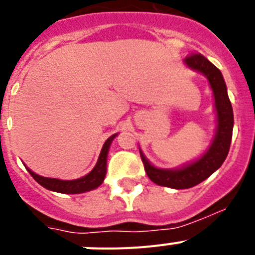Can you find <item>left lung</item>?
Listing matches in <instances>:
<instances>
[{"instance_id": "8db88e82", "label": "left lung", "mask_w": 255, "mask_h": 255, "mask_svg": "<svg viewBox=\"0 0 255 255\" xmlns=\"http://www.w3.org/2000/svg\"><path fill=\"white\" fill-rule=\"evenodd\" d=\"M185 64L191 69L197 70L208 78L213 96H215L216 111H217V132L215 140L203 154L202 158L179 170H161L147 161L140 152L145 173L154 184L172 189H189L204 181L216 170L221 167L229 154L230 144L233 138L234 114L233 106L227 96V88L224 76L215 65L209 62L200 53H190L185 58Z\"/></svg>"}]
</instances>
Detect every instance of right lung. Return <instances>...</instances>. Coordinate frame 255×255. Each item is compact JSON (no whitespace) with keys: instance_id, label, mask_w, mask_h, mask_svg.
Masks as SVG:
<instances>
[{"instance_id":"add662e5","label":"right lung","mask_w":255,"mask_h":255,"mask_svg":"<svg viewBox=\"0 0 255 255\" xmlns=\"http://www.w3.org/2000/svg\"><path fill=\"white\" fill-rule=\"evenodd\" d=\"M117 134L112 135L103 144V148L101 150L100 158L97 162L96 167L91 172L85 175L84 177L76 180H58V179H48V177L39 176L33 171L28 168V172L30 173L33 179L42 185L43 188L48 189L52 191H57V193H64V194H79V193H84V191L93 190L98 188L103 182L106 176V166H107V153L110 149V144L114 140V138Z\"/></svg>"}]
</instances>
